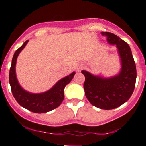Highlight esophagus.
Here are the masks:
<instances>
[{"mask_svg": "<svg viewBox=\"0 0 146 146\" xmlns=\"http://www.w3.org/2000/svg\"><path fill=\"white\" fill-rule=\"evenodd\" d=\"M83 68H84V65L82 64H80V65H78L77 66V70L78 71H80L81 70H82Z\"/></svg>", "mask_w": 146, "mask_h": 146, "instance_id": "obj_1", "label": "esophagus"}]
</instances>
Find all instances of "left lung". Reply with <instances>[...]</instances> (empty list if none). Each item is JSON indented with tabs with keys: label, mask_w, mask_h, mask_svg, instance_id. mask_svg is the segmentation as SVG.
Masks as SVG:
<instances>
[{
	"label": "left lung",
	"mask_w": 146,
	"mask_h": 146,
	"mask_svg": "<svg viewBox=\"0 0 146 146\" xmlns=\"http://www.w3.org/2000/svg\"><path fill=\"white\" fill-rule=\"evenodd\" d=\"M101 34L119 50L122 62L120 73L110 78H102L85 70L81 73L85 76L84 88L90 103L102 110H110L119 107L130 99L135 86L137 73L128 44L111 32H102Z\"/></svg>",
	"instance_id": "left-lung-1"
}]
</instances>
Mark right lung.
<instances>
[{
  "label": "right lung",
  "instance_id": "obj_1",
  "mask_svg": "<svg viewBox=\"0 0 146 146\" xmlns=\"http://www.w3.org/2000/svg\"><path fill=\"white\" fill-rule=\"evenodd\" d=\"M28 41H26L13 54L9 72V83L13 97L21 107L32 112L46 113L54 110L60 105L64 99V88L73 79L75 73L73 72L68 76L60 80L51 89L44 93L31 94L24 91L20 86L16 79L15 66L18 55L24 48Z\"/></svg>",
  "mask_w": 146,
  "mask_h": 146
}]
</instances>
